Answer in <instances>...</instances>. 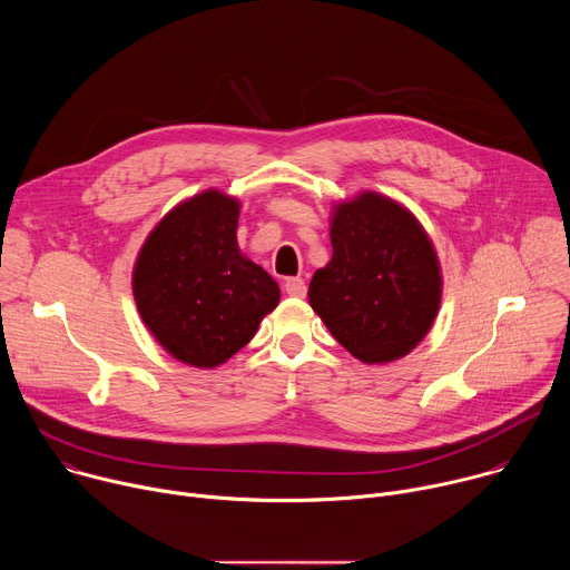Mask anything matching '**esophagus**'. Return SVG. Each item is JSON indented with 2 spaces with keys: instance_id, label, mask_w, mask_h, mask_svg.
Listing matches in <instances>:
<instances>
[{
  "instance_id": "1",
  "label": "esophagus",
  "mask_w": 570,
  "mask_h": 570,
  "mask_svg": "<svg viewBox=\"0 0 570 570\" xmlns=\"http://www.w3.org/2000/svg\"><path fill=\"white\" fill-rule=\"evenodd\" d=\"M284 288H286V293H288L291 297H304V295H306V284H304L302 277H288V279L284 282Z\"/></svg>"
}]
</instances>
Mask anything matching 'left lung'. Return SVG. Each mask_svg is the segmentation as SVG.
Returning <instances> with one entry per match:
<instances>
[{
	"mask_svg": "<svg viewBox=\"0 0 570 570\" xmlns=\"http://www.w3.org/2000/svg\"><path fill=\"white\" fill-rule=\"evenodd\" d=\"M332 262L308 284V304L361 363L411 354L442 302L440 259L422 223L396 200L361 191L334 205Z\"/></svg>",
	"mask_w": 570,
	"mask_h": 570,
	"instance_id": "obj_1",
	"label": "left lung"
}]
</instances>
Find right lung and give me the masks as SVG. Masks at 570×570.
<instances>
[{
  "label": "right lung",
  "mask_w": 570,
  "mask_h": 570,
  "mask_svg": "<svg viewBox=\"0 0 570 570\" xmlns=\"http://www.w3.org/2000/svg\"><path fill=\"white\" fill-rule=\"evenodd\" d=\"M238 212L218 189L183 200L150 229L132 268L146 330L191 367L223 365L279 304L277 282L238 250Z\"/></svg>",
  "instance_id": "1"
}]
</instances>
